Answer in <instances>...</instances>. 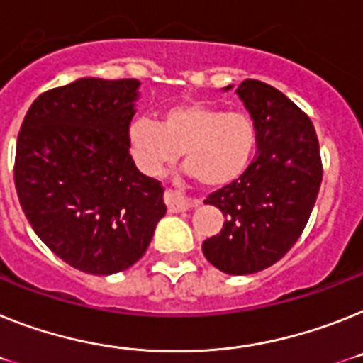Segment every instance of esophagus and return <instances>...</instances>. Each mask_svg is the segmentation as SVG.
<instances>
[{
  "instance_id": "obj_1",
  "label": "esophagus",
  "mask_w": 363,
  "mask_h": 363,
  "mask_svg": "<svg viewBox=\"0 0 363 363\" xmlns=\"http://www.w3.org/2000/svg\"><path fill=\"white\" fill-rule=\"evenodd\" d=\"M166 205L169 208V212H184V210L191 208V206H197L201 203L199 199H188V197L181 196L179 191L173 190H166Z\"/></svg>"
}]
</instances>
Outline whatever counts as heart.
Listing matches in <instances>:
<instances>
[{"mask_svg":"<svg viewBox=\"0 0 363 363\" xmlns=\"http://www.w3.org/2000/svg\"><path fill=\"white\" fill-rule=\"evenodd\" d=\"M127 144L136 166L147 175H160L182 151L188 175L218 188L247 169L257 147V127L243 112L188 101L166 108L160 123L135 118Z\"/></svg>","mask_w":363,"mask_h":363,"instance_id":"obj_1","label":"heart"}]
</instances>
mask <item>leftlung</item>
<instances>
[{
    "instance_id": "obj_1",
    "label": "left lung",
    "mask_w": 363,
    "mask_h": 363,
    "mask_svg": "<svg viewBox=\"0 0 363 363\" xmlns=\"http://www.w3.org/2000/svg\"><path fill=\"white\" fill-rule=\"evenodd\" d=\"M236 94L257 127L258 151L242 177L205 201L221 210L225 223L203 242V252L223 273L251 275L273 266L299 240L323 166L312 121L284 94L255 79H245Z\"/></svg>"
}]
</instances>
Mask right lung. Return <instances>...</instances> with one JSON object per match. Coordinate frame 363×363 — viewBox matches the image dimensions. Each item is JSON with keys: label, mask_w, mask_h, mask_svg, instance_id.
I'll return each mask as SVG.
<instances>
[{"label": "right lung", "mask_w": 363, "mask_h": 363, "mask_svg": "<svg viewBox=\"0 0 363 363\" xmlns=\"http://www.w3.org/2000/svg\"><path fill=\"white\" fill-rule=\"evenodd\" d=\"M140 81L84 77L33 101L14 184L38 238L72 267L112 275L144 257L166 214L160 182L138 172L127 129Z\"/></svg>", "instance_id": "right-lung-1"}]
</instances>
